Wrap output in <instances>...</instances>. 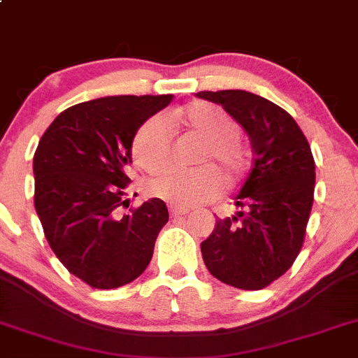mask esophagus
Returning a JSON list of instances; mask_svg holds the SVG:
<instances>
[{
	"mask_svg": "<svg viewBox=\"0 0 358 358\" xmlns=\"http://www.w3.org/2000/svg\"><path fill=\"white\" fill-rule=\"evenodd\" d=\"M169 213H171L173 217L187 216V214L190 213V209H187V208H176V206H169Z\"/></svg>",
	"mask_w": 358,
	"mask_h": 358,
	"instance_id": "1",
	"label": "esophagus"
}]
</instances>
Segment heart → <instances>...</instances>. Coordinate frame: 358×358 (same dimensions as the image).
<instances>
[{"label": "heart", "instance_id": "heart-1", "mask_svg": "<svg viewBox=\"0 0 358 358\" xmlns=\"http://www.w3.org/2000/svg\"><path fill=\"white\" fill-rule=\"evenodd\" d=\"M169 122L183 127L204 142L197 163H214L231 182L245 164V149L240 142V125L223 108L208 101H197L180 108ZM173 156V134L161 115L145 120L131 138V157L145 173H157ZM223 178L214 166L194 169H166L148 183L149 194L169 204L192 208L213 201L223 192Z\"/></svg>", "mask_w": 358, "mask_h": 358}]
</instances>
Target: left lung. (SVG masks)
Returning a JSON list of instances; mask_svg holds the SVG:
<instances>
[{
    "mask_svg": "<svg viewBox=\"0 0 358 358\" xmlns=\"http://www.w3.org/2000/svg\"><path fill=\"white\" fill-rule=\"evenodd\" d=\"M250 138L254 164L235 197L238 213L216 220L201 243L206 268L240 289H261L292 268L314 202L315 163L306 135L283 108L247 90H202Z\"/></svg>",
    "mask_w": 358,
    "mask_h": 358,
    "instance_id": "1",
    "label": "left lung"
}]
</instances>
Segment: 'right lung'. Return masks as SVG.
<instances>
[{
	"label": "right lung",
	"instance_id": "add662e5",
	"mask_svg": "<svg viewBox=\"0 0 358 358\" xmlns=\"http://www.w3.org/2000/svg\"><path fill=\"white\" fill-rule=\"evenodd\" d=\"M173 96H110L59 113L34 154V206L48 243L71 274L99 289L137 280L168 223L161 199H125L131 138Z\"/></svg>",
	"mask_w": 358,
	"mask_h": 358
}]
</instances>
